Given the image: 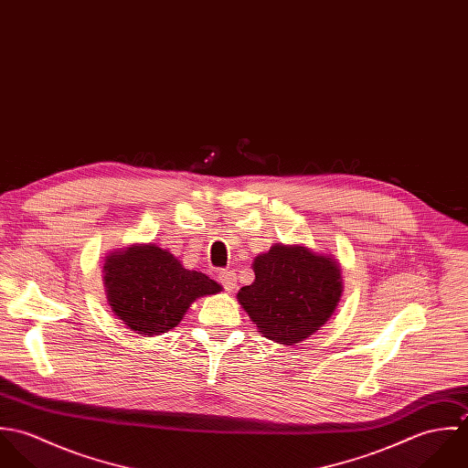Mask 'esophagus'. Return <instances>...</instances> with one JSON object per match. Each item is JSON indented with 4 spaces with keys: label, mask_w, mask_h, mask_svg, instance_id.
Masks as SVG:
<instances>
[{
    "label": "esophagus",
    "mask_w": 468,
    "mask_h": 468,
    "mask_svg": "<svg viewBox=\"0 0 468 468\" xmlns=\"http://www.w3.org/2000/svg\"><path fill=\"white\" fill-rule=\"evenodd\" d=\"M236 271L234 270H219L218 271V281L221 282V286L227 290V292H234L236 290Z\"/></svg>",
    "instance_id": "34e87169"
}]
</instances>
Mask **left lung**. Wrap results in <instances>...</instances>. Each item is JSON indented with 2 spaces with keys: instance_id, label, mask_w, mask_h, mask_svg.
<instances>
[{
  "instance_id": "left-lung-1",
  "label": "left lung",
  "mask_w": 468,
  "mask_h": 468,
  "mask_svg": "<svg viewBox=\"0 0 468 468\" xmlns=\"http://www.w3.org/2000/svg\"><path fill=\"white\" fill-rule=\"evenodd\" d=\"M256 279L238 293L261 334L279 344H297L315 334L334 314L342 293L332 258L306 247L273 245L254 261Z\"/></svg>"
}]
</instances>
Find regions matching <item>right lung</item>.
Masks as SVG:
<instances>
[{
  "label": "right lung",
  "instance_id": "1",
  "mask_svg": "<svg viewBox=\"0 0 468 468\" xmlns=\"http://www.w3.org/2000/svg\"><path fill=\"white\" fill-rule=\"evenodd\" d=\"M104 281L112 310L140 335L167 334L193 301L221 290L216 281L182 267L156 245H134L108 256Z\"/></svg>",
  "mask_w": 468,
  "mask_h": 468
}]
</instances>
